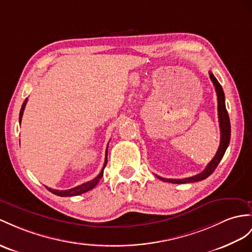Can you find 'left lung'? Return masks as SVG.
Masks as SVG:
<instances>
[{
    "label": "left lung",
    "mask_w": 252,
    "mask_h": 252,
    "mask_svg": "<svg viewBox=\"0 0 252 252\" xmlns=\"http://www.w3.org/2000/svg\"><path fill=\"white\" fill-rule=\"evenodd\" d=\"M210 78L216 90L217 93V100H218V119H219V126H220V145L218 147V151L216 155L212 159L211 162L206 165V168L202 171L201 173L187 177V179H182V180H173V179H163V177L157 176L158 179H160L162 182L167 183H172V184H186V183H194L199 181H203L206 177L210 176L215 169L217 168L218 163L221 160L224 153L228 149L229 143H230V138H231V124H230V119L228 111H226L225 108V101H224V93L221 88V85L218 82V80L215 78L213 72L210 71Z\"/></svg>",
    "instance_id": "8db88e82"
}]
</instances>
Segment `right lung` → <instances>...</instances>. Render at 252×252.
Masks as SVG:
<instances>
[{"label": "right lung", "instance_id": "right-lung-1", "mask_svg": "<svg viewBox=\"0 0 252 252\" xmlns=\"http://www.w3.org/2000/svg\"><path fill=\"white\" fill-rule=\"evenodd\" d=\"M27 102H28V98H27V99L24 100V102L22 103V107H21V110H20V115H19V123H21L23 111H24V108H26ZM107 159H108V146H107V150H106L105 164H103V167H102V169H101V171H100V173L98 174V175L95 177V179H93V180L90 181V182H87V183L82 184V185H79V186H77V187H73V188H71V189H67V190L51 189V188H49V187H47V186H46V188H47L50 192H52V193H54V194H57V195H60V197H72V195H79V194H81V193L87 192V191H89V190L93 189V188L97 185L98 182H99V180L101 179V176H102V174H103V169H105L106 164H107Z\"/></svg>", "mask_w": 252, "mask_h": 252}]
</instances>
